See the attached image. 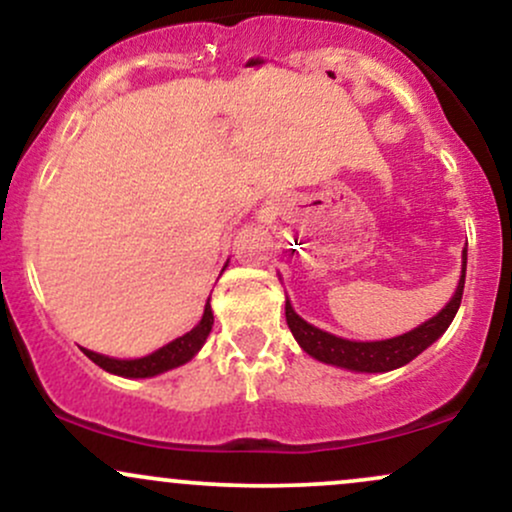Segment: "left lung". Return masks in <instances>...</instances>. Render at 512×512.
<instances>
[{
	"instance_id": "obj_1",
	"label": "left lung",
	"mask_w": 512,
	"mask_h": 512,
	"mask_svg": "<svg viewBox=\"0 0 512 512\" xmlns=\"http://www.w3.org/2000/svg\"><path fill=\"white\" fill-rule=\"evenodd\" d=\"M464 274H467V248L462 250V276L450 303L438 315H433L431 320H426L424 325L414 327L407 334H399V337L383 339V342H351V339L334 337V334L320 330V327L305 322L301 315H296L289 298H286V322H289V330L296 337V342L301 344V349L305 354L317 358V361L356 370V373H387V370L407 366L438 337H443V332L450 327L452 317H455L462 303Z\"/></svg>"
}]
</instances>
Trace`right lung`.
<instances>
[{"instance_id": "obj_1", "label": "right lung", "mask_w": 512, "mask_h": 512, "mask_svg": "<svg viewBox=\"0 0 512 512\" xmlns=\"http://www.w3.org/2000/svg\"><path fill=\"white\" fill-rule=\"evenodd\" d=\"M211 325H214V313H211V305L207 301L204 305V315L202 320L192 327L190 332L182 334V337L173 339V342L161 346V349L154 351V354L144 356V358H110L103 354H96V351L84 349V354L91 358L96 366H101L103 370L113 375H122V378H151V375L166 373L170 368H178L182 363H187L190 358H195V354L202 349L204 342H207Z\"/></svg>"}]
</instances>
